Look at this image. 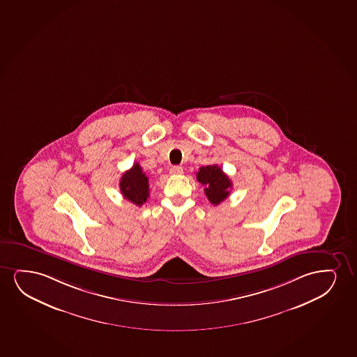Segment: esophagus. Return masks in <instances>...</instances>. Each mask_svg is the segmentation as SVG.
<instances>
[{
  "mask_svg": "<svg viewBox=\"0 0 357 357\" xmlns=\"http://www.w3.org/2000/svg\"><path fill=\"white\" fill-rule=\"evenodd\" d=\"M171 174H181L183 173V167L181 166H173L171 167Z\"/></svg>",
  "mask_w": 357,
  "mask_h": 357,
  "instance_id": "esophagus-1",
  "label": "esophagus"
}]
</instances>
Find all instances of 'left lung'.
<instances>
[{
  "mask_svg": "<svg viewBox=\"0 0 357 357\" xmlns=\"http://www.w3.org/2000/svg\"><path fill=\"white\" fill-rule=\"evenodd\" d=\"M196 179L204 186V194L214 206H218L230 195L231 181L217 165L201 167L196 173Z\"/></svg>",
  "mask_w": 357,
  "mask_h": 357,
  "instance_id": "obj_1",
  "label": "left lung"
}]
</instances>
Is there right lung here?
<instances>
[{"mask_svg": "<svg viewBox=\"0 0 357 357\" xmlns=\"http://www.w3.org/2000/svg\"><path fill=\"white\" fill-rule=\"evenodd\" d=\"M120 190L126 199L137 206H143L149 197V179L139 163L126 171L121 176Z\"/></svg>", "mask_w": 357, "mask_h": 357, "instance_id": "1", "label": "right lung"}]
</instances>
